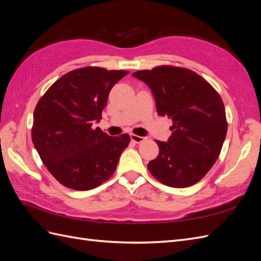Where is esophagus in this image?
Listing matches in <instances>:
<instances>
[{
	"label": "esophagus",
	"mask_w": 261,
	"mask_h": 261,
	"mask_svg": "<svg viewBox=\"0 0 261 261\" xmlns=\"http://www.w3.org/2000/svg\"><path fill=\"white\" fill-rule=\"evenodd\" d=\"M130 139H132L133 143H135V144H141V143H144V141H145L147 138H146V137H143V136H137V135H135V134H132V135H130Z\"/></svg>",
	"instance_id": "esophagus-1"
}]
</instances>
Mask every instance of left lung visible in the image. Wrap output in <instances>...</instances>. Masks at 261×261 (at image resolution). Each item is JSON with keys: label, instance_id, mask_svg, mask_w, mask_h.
<instances>
[{"label": "left lung", "instance_id": "obj_1", "mask_svg": "<svg viewBox=\"0 0 261 261\" xmlns=\"http://www.w3.org/2000/svg\"><path fill=\"white\" fill-rule=\"evenodd\" d=\"M133 76L151 89L158 114L173 122L168 141L156 140L159 155L148 163L162 184L184 188L199 181L216 163L227 132L222 99L187 68L159 66Z\"/></svg>", "mask_w": 261, "mask_h": 261}]
</instances>
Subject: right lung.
Segmentation results:
<instances>
[{
    "label": "right lung",
    "instance_id": "1",
    "mask_svg": "<svg viewBox=\"0 0 261 261\" xmlns=\"http://www.w3.org/2000/svg\"><path fill=\"white\" fill-rule=\"evenodd\" d=\"M127 70L83 67L55 82L39 100L31 129L43 164L62 185L89 191L112 176L129 135L111 137L101 120L112 87Z\"/></svg>",
    "mask_w": 261,
    "mask_h": 261
}]
</instances>
